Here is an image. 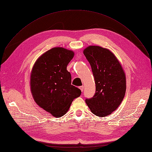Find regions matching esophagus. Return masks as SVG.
<instances>
[{"label": "esophagus", "instance_id": "obj_1", "mask_svg": "<svg viewBox=\"0 0 152 152\" xmlns=\"http://www.w3.org/2000/svg\"><path fill=\"white\" fill-rule=\"evenodd\" d=\"M80 89H81V91L83 92L84 91V86H80Z\"/></svg>", "mask_w": 152, "mask_h": 152}]
</instances>
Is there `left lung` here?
I'll list each match as a JSON object with an SVG mask.
<instances>
[{
	"instance_id": "8db88e82",
	"label": "left lung",
	"mask_w": 152,
	"mask_h": 152,
	"mask_svg": "<svg viewBox=\"0 0 152 152\" xmlns=\"http://www.w3.org/2000/svg\"><path fill=\"white\" fill-rule=\"evenodd\" d=\"M84 55L89 61L96 84L94 96L86 99L94 115L105 117L119 106L126 91V80L121 65L110 50L89 46Z\"/></svg>"
}]
</instances>
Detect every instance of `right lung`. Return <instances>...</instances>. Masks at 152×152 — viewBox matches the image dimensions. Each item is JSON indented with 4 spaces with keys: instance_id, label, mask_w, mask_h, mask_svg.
Instances as JSON below:
<instances>
[{
    "instance_id": "add662e5",
    "label": "right lung",
    "mask_w": 152,
    "mask_h": 152,
    "mask_svg": "<svg viewBox=\"0 0 152 152\" xmlns=\"http://www.w3.org/2000/svg\"><path fill=\"white\" fill-rule=\"evenodd\" d=\"M74 52L56 47L45 52L36 61L30 77L31 94L36 103L56 117L66 113L81 91L71 85L66 69Z\"/></svg>"
}]
</instances>
